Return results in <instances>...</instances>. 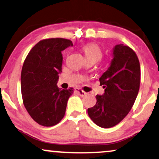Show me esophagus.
Instances as JSON below:
<instances>
[{
	"mask_svg": "<svg viewBox=\"0 0 159 159\" xmlns=\"http://www.w3.org/2000/svg\"><path fill=\"white\" fill-rule=\"evenodd\" d=\"M75 92L76 93H77L80 96H81V97H83V96H85L86 94H87V93H85V91H83V90H81L80 89H76Z\"/></svg>",
	"mask_w": 159,
	"mask_h": 159,
	"instance_id": "esophagus-1",
	"label": "esophagus"
}]
</instances>
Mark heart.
Segmentation results:
<instances>
[{
  "instance_id": "1",
  "label": "heart",
  "mask_w": 159,
  "mask_h": 159,
  "mask_svg": "<svg viewBox=\"0 0 159 159\" xmlns=\"http://www.w3.org/2000/svg\"><path fill=\"white\" fill-rule=\"evenodd\" d=\"M83 51L85 53V58L87 60H93L98 62L102 58L103 53L101 47L97 43H88L83 46Z\"/></svg>"
}]
</instances>
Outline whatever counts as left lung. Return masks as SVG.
<instances>
[{
  "label": "left lung",
  "mask_w": 159,
  "mask_h": 159,
  "mask_svg": "<svg viewBox=\"0 0 159 159\" xmlns=\"http://www.w3.org/2000/svg\"><path fill=\"white\" fill-rule=\"evenodd\" d=\"M140 80V64L134 51L123 44L115 46L110 67L99 78L105 93L97 95L96 105L88 109L91 120L103 128L119 124L136 101Z\"/></svg>",
  "instance_id": "1"
}]
</instances>
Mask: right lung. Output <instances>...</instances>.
<instances>
[{"instance_id": "1", "label": "right lung", "mask_w": 159, "mask_h": 159, "mask_svg": "<svg viewBox=\"0 0 159 159\" xmlns=\"http://www.w3.org/2000/svg\"><path fill=\"white\" fill-rule=\"evenodd\" d=\"M73 46L70 40L50 38L40 40L25 58L21 71L23 105L31 117L46 127L58 124L66 113L74 89L57 85L62 72V51Z\"/></svg>"}]
</instances>
